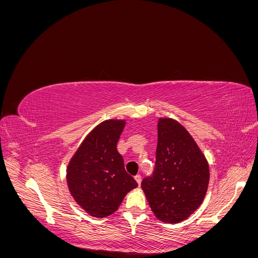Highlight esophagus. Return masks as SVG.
Wrapping results in <instances>:
<instances>
[{
    "mask_svg": "<svg viewBox=\"0 0 258 258\" xmlns=\"http://www.w3.org/2000/svg\"><path fill=\"white\" fill-rule=\"evenodd\" d=\"M135 179H136V182L138 183V185H141V182H142L141 175H136V176H135Z\"/></svg>",
    "mask_w": 258,
    "mask_h": 258,
    "instance_id": "esophagus-1",
    "label": "esophagus"
}]
</instances>
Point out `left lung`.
Instances as JSON below:
<instances>
[{
    "label": "left lung",
    "instance_id": "left-lung-1",
    "mask_svg": "<svg viewBox=\"0 0 258 258\" xmlns=\"http://www.w3.org/2000/svg\"><path fill=\"white\" fill-rule=\"evenodd\" d=\"M209 179V163L189 132L159 118L155 169L141 184L155 216L171 224L186 220L204 201Z\"/></svg>",
    "mask_w": 258,
    "mask_h": 258
}]
</instances>
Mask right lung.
Returning <instances> with one entry per match:
<instances>
[{
	"mask_svg": "<svg viewBox=\"0 0 258 258\" xmlns=\"http://www.w3.org/2000/svg\"><path fill=\"white\" fill-rule=\"evenodd\" d=\"M126 121L108 119L93 129L70 160L67 182L72 197L93 217H106L118 209L138 183L123 166L117 142Z\"/></svg>",
	"mask_w": 258,
	"mask_h": 258,
	"instance_id": "1",
	"label": "right lung"
}]
</instances>
